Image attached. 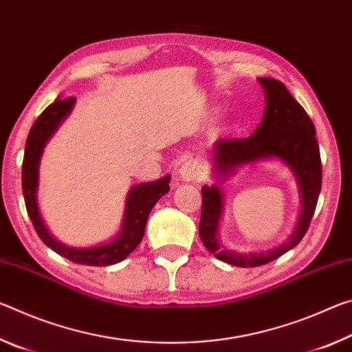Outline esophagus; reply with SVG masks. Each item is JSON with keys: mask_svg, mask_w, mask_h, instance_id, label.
<instances>
[{"mask_svg": "<svg viewBox=\"0 0 352 352\" xmlns=\"http://www.w3.org/2000/svg\"><path fill=\"white\" fill-rule=\"evenodd\" d=\"M200 175H201V168L197 162H194V160L184 162L182 164V168L178 169V178H180V180L184 183L199 180Z\"/></svg>", "mask_w": 352, "mask_h": 352, "instance_id": "34e87169", "label": "esophagus"}]
</instances>
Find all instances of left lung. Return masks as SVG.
<instances>
[{"label":"left lung","mask_w":352,"mask_h":352,"mask_svg":"<svg viewBox=\"0 0 352 352\" xmlns=\"http://www.w3.org/2000/svg\"><path fill=\"white\" fill-rule=\"evenodd\" d=\"M265 93L262 122L243 140H219L212 147V177L216 183L201 188L200 239L217 259L236 267H258L278 259L301 242L314 216L321 190V160L315 127L306 110L296 102L284 83L272 77H258ZM278 159L294 174L300 189L302 211L296 230L278 248L241 254L223 246L218 236L224 195L219 184L230 175L261 161Z\"/></svg>","instance_id":"obj_1"}]
</instances>
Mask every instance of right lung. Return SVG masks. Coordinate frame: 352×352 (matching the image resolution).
<instances>
[{"label": "right lung", "instance_id": "obj_1", "mask_svg": "<svg viewBox=\"0 0 352 352\" xmlns=\"http://www.w3.org/2000/svg\"><path fill=\"white\" fill-rule=\"evenodd\" d=\"M74 104L76 98L62 99L58 96L41 113L31 127V132L28 135L21 170L26 210L40 239L51 250H54L57 254L63 256L71 262H76V264L94 267L113 265L126 259L140 245L146 231L148 214H151L155 204L164 194H168L170 175H164L155 182L135 184V186L130 188L126 197V210H124L121 230L111 241L93 247H71L56 239L51 234V231L47 230L38 208L37 192L40 160L47 141L57 132V129L62 126L65 119L69 116Z\"/></svg>", "mask_w": 352, "mask_h": 352}]
</instances>
